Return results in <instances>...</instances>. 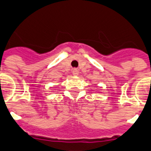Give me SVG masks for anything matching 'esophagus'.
I'll use <instances>...</instances> for the list:
<instances>
[{
    "label": "esophagus",
    "mask_w": 151,
    "mask_h": 151,
    "mask_svg": "<svg viewBox=\"0 0 151 151\" xmlns=\"http://www.w3.org/2000/svg\"><path fill=\"white\" fill-rule=\"evenodd\" d=\"M72 73H73L74 76H78V74H79V70H78L76 68H74V69H72Z\"/></svg>",
    "instance_id": "obj_1"
}]
</instances>
